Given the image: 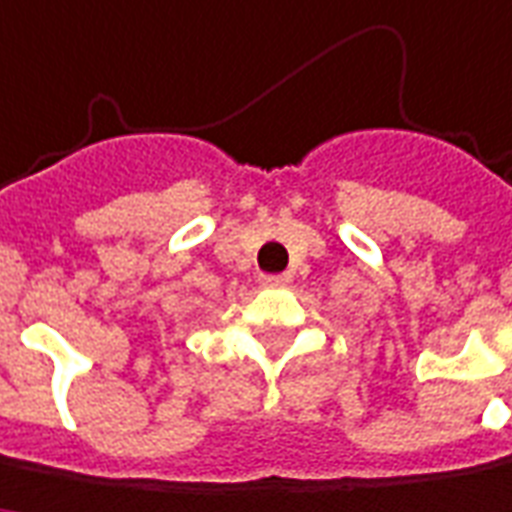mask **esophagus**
I'll use <instances>...</instances> for the list:
<instances>
[{"instance_id":"1","label":"esophagus","mask_w":512,"mask_h":512,"mask_svg":"<svg viewBox=\"0 0 512 512\" xmlns=\"http://www.w3.org/2000/svg\"><path fill=\"white\" fill-rule=\"evenodd\" d=\"M259 281H262V287H267V290H278V287H287L292 278L287 273H281V276H262Z\"/></svg>"}]
</instances>
